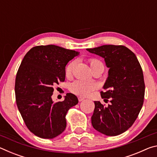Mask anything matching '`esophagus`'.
I'll use <instances>...</instances> for the list:
<instances>
[{
  "label": "esophagus",
  "instance_id": "esophagus-1",
  "mask_svg": "<svg viewBox=\"0 0 157 157\" xmlns=\"http://www.w3.org/2000/svg\"><path fill=\"white\" fill-rule=\"evenodd\" d=\"M78 100H79V102H81V101H83V100H85V98H83V97H79V98H78Z\"/></svg>",
  "mask_w": 157,
  "mask_h": 157
}]
</instances>
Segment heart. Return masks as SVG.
<instances>
[{"instance_id": "heart-1", "label": "heart", "mask_w": 157, "mask_h": 157, "mask_svg": "<svg viewBox=\"0 0 157 157\" xmlns=\"http://www.w3.org/2000/svg\"><path fill=\"white\" fill-rule=\"evenodd\" d=\"M89 62H90L91 68L94 67V66L98 64H102L99 60L95 59H90ZM73 66H74V62H71L69 63L66 68V75H71V72H72ZM95 88V84L94 83H93V82L77 80L75 82H74L73 83L71 84V91L77 95H82V96H86V95H88L91 94V92L93 91V90H94Z\"/></svg>"}]
</instances>
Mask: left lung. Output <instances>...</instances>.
Listing matches in <instances>:
<instances>
[{"label":"left lung","instance_id":"8db88e82","mask_svg":"<svg viewBox=\"0 0 157 157\" xmlns=\"http://www.w3.org/2000/svg\"><path fill=\"white\" fill-rule=\"evenodd\" d=\"M87 51L105 59L108 77L101 92L108 106L94 101L91 117L94 128L107 136H114L127 131L137 118L143 107L145 83L143 71L134 52L124 46L103 45Z\"/></svg>","mask_w":157,"mask_h":157}]
</instances>
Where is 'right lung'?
<instances>
[{"label":"right lung","mask_w":157,"mask_h":157,"mask_svg":"<svg viewBox=\"0 0 157 157\" xmlns=\"http://www.w3.org/2000/svg\"><path fill=\"white\" fill-rule=\"evenodd\" d=\"M79 54L55 45L39 46L21 62L15 80L16 101L26 126L36 136L53 139L65 130L66 113L78 99L68 93L62 102H54L53 87L64 81L66 64Z\"/></svg>","instance_id":"right-lung-1"}]
</instances>
